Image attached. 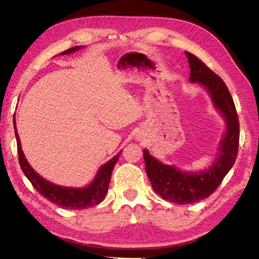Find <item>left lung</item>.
<instances>
[{
	"label": "left lung",
	"instance_id": "left-lung-1",
	"mask_svg": "<svg viewBox=\"0 0 259 259\" xmlns=\"http://www.w3.org/2000/svg\"><path fill=\"white\" fill-rule=\"evenodd\" d=\"M190 63V81L198 82L208 90L212 103L226 122V133L219 144L216 161L201 172L181 171L174 165L161 163L144 150L147 177L153 190L161 198L178 204L194 203L211 195L233 166L238 156L240 125L233 98L224 81L198 57L186 51Z\"/></svg>",
	"mask_w": 259,
	"mask_h": 259
}]
</instances>
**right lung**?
<instances>
[{"mask_svg":"<svg viewBox=\"0 0 259 259\" xmlns=\"http://www.w3.org/2000/svg\"><path fill=\"white\" fill-rule=\"evenodd\" d=\"M81 47H73L71 49L61 52L60 55H68L73 51H76L80 49ZM14 125H15V134L17 138V150H18V157H19V164L20 168L25 174V176L28 178V181L32 183L35 190H36L40 194L49 200L50 202L59 205L61 208L65 209H72V210H80L85 209L90 207H95L104 200L105 195L108 191L109 181H111L112 171L114 165H115L116 161L119 160L121 152L116 154L112 160H109L107 163L100 166L97 175H96L95 179L90 185L82 188H73V187H64L55 185L47 179L42 178L40 175H37L34 171L32 166L26 160V157L21 150L20 140L18 133H17L16 128V121L14 119Z\"/></svg>","mask_w":259,"mask_h":259,"instance_id":"right-lung-1","label":"right lung"}]
</instances>
